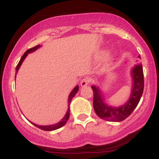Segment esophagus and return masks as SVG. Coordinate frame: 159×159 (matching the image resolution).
Instances as JSON below:
<instances>
[{
  "instance_id": "1",
  "label": "esophagus",
  "mask_w": 159,
  "mask_h": 159,
  "mask_svg": "<svg viewBox=\"0 0 159 159\" xmlns=\"http://www.w3.org/2000/svg\"><path fill=\"white\" fill-rule=\"evenodd\" d=\"M89 78H83L81 81V86H86V85H89Z\"/></svg>"
}]
</instances>
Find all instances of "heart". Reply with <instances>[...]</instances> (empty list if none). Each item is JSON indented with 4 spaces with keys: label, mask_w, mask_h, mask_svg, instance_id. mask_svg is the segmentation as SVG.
Instances as JSON below:
<instances>
[{
    "label": "heart",
    "mask_w": 159,
    "mask_h": 159,
    "mask_svg": "<svg viewBox=\"0 0 159 159\" xmlns=\"http://www.w3.org/2000/svg\"><path fill=\"white\" fill-rule=\"evenodd\" d=\"M115 55H116L115 52H110L109 54L108 55V60H111L112 58H114V57H115Z\"/></svg>",
    "instance_id": "1"
}]
</instances>
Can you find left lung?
Wrapping results in <instances>:
<instances>
[{"label": "left lung", "mask_w": 159, "mask_h": 159, "mask_svg": "<svg viewBox=\"0 0 159 159\" xmlns=\"http://www.w3.org/2000/svg\"><path fill=\"white\" fill-rule=\"evenodd\" d=\"M140 58V56H138ZM131 78V94L128 100L120 106H114L108 103L106 93L99 85L91 86L93 91V108L100 118L111 122H120L129 116L136 108L143 93L144 81L143 66L136 64L130 71Z\"/></svg>", "instance_id": "left-lung-1"}]
</instances>
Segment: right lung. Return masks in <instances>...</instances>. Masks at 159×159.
Instances as JSON below:
<instances>
[{
  "label": "right lung",
  "mask_w": 159,
  "mask_h": 159,
  "mask_svg": "<svg viewBox=\"0 0 159 159\" xmlns=\"http://www.w3.org/2000/svg\"><path fill=\"white\" fill-rule=\"evenodd\" d=\"M39 48H41V46L38 45V46H36V47H35V48H31V49L28 50L26 52L24 53V55L21 57L19 63H18V65L16 66V68L15 81H16V76L17 72H18V70H19L20 67L21 66V65H22V63H23V62L24 61V59H25V58H26V57L28 55V54L34 52V51H35L36 50H38ZM78 89H79V86H78V85H76V86L73 89V90L70 92V93L69 94V97H68V108H67V111H66V115L64 116L63 118H62V120L59 121V122L56 123V124H51V125H38V124H34V123L31 122V121H30V122L33 124V125H35V127H37V128H40V129L43 130V131H54V130H56V129H58V128H62V126H64L66 124L67 120H69V117H70V102H71V101H72L73 97H74V96H75V94L78 93Z\"/></svg>",
  "instance_id": "add662e5"
}]
</instances>
